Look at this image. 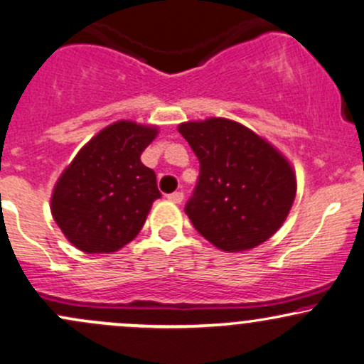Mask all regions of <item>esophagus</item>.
Returning a JSON list of instances; mask_svg holds the SVG:
<instances>
[{"label":"esophagus","mask_w":364,"mask_h":364,"mask_svg":"<svg viewBox=\"0 0 364 364\" xmlns=\"http://www.w3.org/2000/svg\"><path fill=\"white\" fill-rule=\"evenodd\" d=\"M168 199L172 200L175 204H181L183 200V192H172V194L168 196Z\"/></svg>","instance_id":"obj_1"}]
</instances>
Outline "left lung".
<instances>
[{
	"label": "left lung",
	"mask_w": 364,
	"mask_h": 364,
	"mask_svg": "<svg viewBox=\"0 0 364 364\" xmlns=\"http://www.w3.org/2000/svg\"><path fill=\"white\" fill-rule=\"evenodd\" d=\"M200 172L186 215L223 252H245L274 235L296 196L293 165L276 146L225 117L178 124Z\"/></svg>",
	"instance_id": "left-lung-1"
}]
</instances>
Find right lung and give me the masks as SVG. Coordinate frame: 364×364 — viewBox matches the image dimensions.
I'll list each match as a JSON object with an SVG mask.
<instances>
[{"label":"right lung","mask_w":364,"mask_h":364,"mask_svg":"<svg viewBox=\"0 0 364 364\" xmlns=\"http://www.w3.org/2000/svg\"><path fill=\"white\" fill-rule=\"evenodd\" d=\"M156 126L117 121L97 132L55 182L50 213L64 237L85 254H110L134 240L155 199L156 175L141 153Z\"/></svg>","instance_id":"1"}]
</instances>
